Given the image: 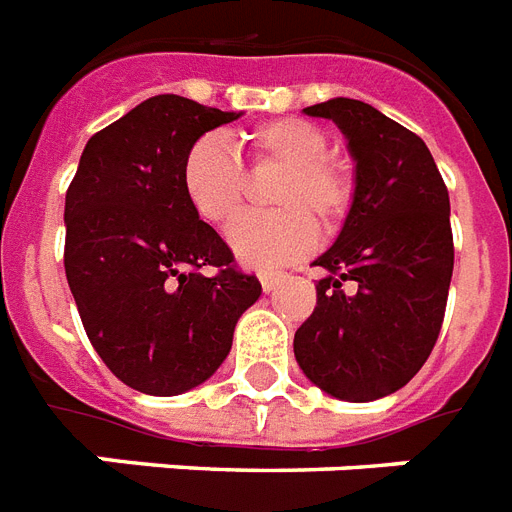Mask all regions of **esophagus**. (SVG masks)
Wrapping results in <instances>:
<instances>
[{
  "instance_id": "obj_1",
  "label": "esophagus",
  "mask_w": 512,
  "mask_h": 512,
  "mask_svg": "<svg viewBox=\"0 0 512 512\" xmlns=\"http://www.w3.org/2000/svg\"><path fill=\"white\" fill-rule=\"evenodd\" d=\"M284 279V273H273V271H260V284H263L265 292H273L279 287V281Z\"/></svg>"
}]
</instances>
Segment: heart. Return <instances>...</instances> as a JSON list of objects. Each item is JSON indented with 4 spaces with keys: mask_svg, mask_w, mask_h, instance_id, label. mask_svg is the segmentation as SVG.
I'll list each match as a JSON object with an SVG mask.
<instances>
[{
    "mask_svg": "<svg viewBox=\"0 0 512 512\" xmlns=\"http://www.w3.org/2000/svg\"><path fill=\"white\" fill-rule=\"evenodd\" d=\"M257 162L284 167L271 196L279 212L247 215L228 231L241 263L255 268L292 263L311 252L316 225L335 233L353 201L348 164L329 156L327 132L305 119H273L244 135ZM180 188L193 215L209 225H228L244 201V172L233 151L217 138H199L183 156Z\"/></svg>",
    "mask_w": 512,
    "mask_h": 512,
    "instance_id": "b5f03b06",
    "label": "heart"
}]
</instances>
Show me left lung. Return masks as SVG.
<instances>
[{
  "instance_id": "left-lung-1",
  "label": "left lung",
  "mask_w": 512,
  "mask_h": 512,
  "mask_svg": "<svg viewBox=\"0 0 512 512\" xmlns=\"http://www.w3.org/2000/svg\"><path fill=\"white\" fill-rule=\"evenodd\" d=\"M303 111L340 127L356 167L335 244L313 260L324 276L295 358L316 388L366 404L404 388L438 340L454 268L449 191L422 138L369 103Z\"/></svg>"
}]
</instances>
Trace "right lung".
<instances>
[{"mask_svg":"<svg viewBox=\"0 0 512 512\" xmlns=\"http://www.w3.org/2000/svg\"><path fill=\"white\" fill-rule=\"evenodd\" d=\"M241 111L154 95L92 135L66 193V279L92 348L130 388L180 396L220 369L263 292L180 188L185 151ZM204 264L217 274H201Z\"/></svg>","mask_w":512,"mask_h":512,"instance_id":"right-lung-1","label":"right lung"}]
</instances>
